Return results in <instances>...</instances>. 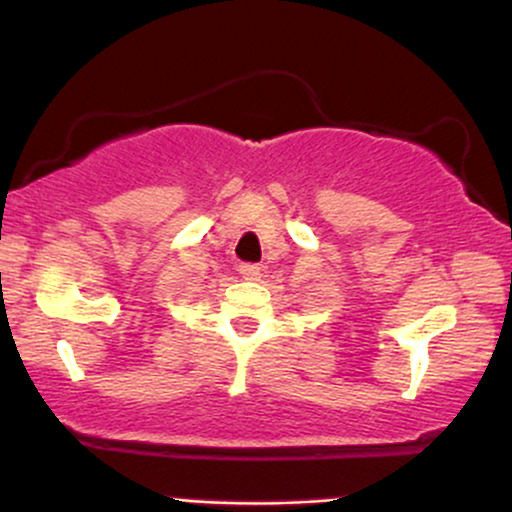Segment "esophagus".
<instances>
[{"mask_svg": "<svg viewBox=\"0 0 512 512\" xmlns=\"http://www.w3.org/2000/svg\"><path fill=\"white\" fill-rule=\"evenodd\" d=\"M238 272H240V276H243V279H257V276H260V272H262V267H260V264H252V262H240Z\"/></svg>", "mask_w": 512, "mask_h": 512, "instance_id": "1", "label": "esophagus"}]
</instances>
